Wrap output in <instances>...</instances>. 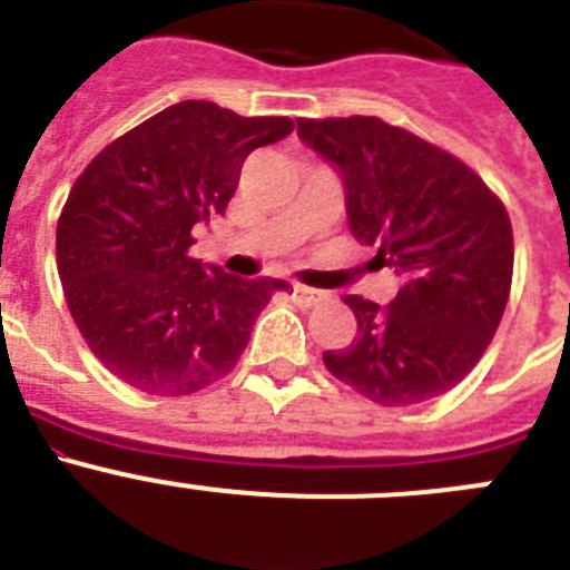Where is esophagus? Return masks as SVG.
<instances>
[{
	"mask_svg": "<svg viewBox=\"0 0 570 570\" xmlns=\"http://www.w3.org/2000/svg\"><path fill=\"white\" fill-rule=\"evenodd\" d=\"M294 302L299 305V308H316V305H322V302L328 299V294L325 291H316V288H305V285H294Z\"/></svg>",
	"mask_w": 570,
	"mask_h": 570,
	"instance_id": "1",
	"label": "esophagus"
}]
</instances>
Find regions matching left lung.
Instances as JSON below:
<instances>
[{"mask_svg":"<svg viewBox=\"0 0 570 570\" xmlns=\"http://www.w3.org/2000/svg\"><path fill=\"white\" fill-rule=\"evenodd\" d=\"M299 139L340 174L347 228L394 268L387 308L345 296L347 347L325 351L336 380L387 407L445 394L471 374L511 294V219L456 156L376 116L299 119Z\"/></svg>","mask_w":570,"mask_h":570,"instance_id":"left-lung-1","label":"left lung"}]
</instances>
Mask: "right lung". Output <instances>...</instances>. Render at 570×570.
I'll return each mask as SVG.
<instances>
[{"mask_svg":"<svg viewBox=\"0 0 570 570\" xmlns=\"http://www.w3.org/2000/svg\"><path fill=\"white\" fill-rule=\"evenodd\" d=\"M288 116L179 102L82 170L57 225V265L79 334L110 374L156 396L194 394L239 362L282 279H242L188 256L194 225L223 216L250 150Z\"/></svg>","mask_w":570,"mask_h":570,"instance_id":"right-lung-1","label":"right lung"}]
</instances>
